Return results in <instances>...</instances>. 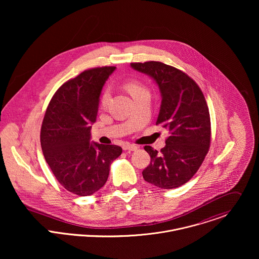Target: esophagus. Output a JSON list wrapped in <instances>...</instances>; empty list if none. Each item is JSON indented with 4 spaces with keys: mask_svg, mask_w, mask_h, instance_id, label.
<instances>
[{
    "mask_svg": "<svg viewBox=\"0 0 259 259\" xmlns=\"http://www.w3.org/2000/svg\"><path fill=\"white\" fill-rule=\"evenodd\" d=\"M123 150H126V151H134V150H137L138 147L135 146V145H130V144H125L123 145Z\"/></svg>",
    "mask_w": 259,
    "mask_h": 259,
    "instance_id": "obj_1",
    "label": "esophagus"
}]
</instances>
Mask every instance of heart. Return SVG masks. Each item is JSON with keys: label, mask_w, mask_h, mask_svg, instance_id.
<instances>
[{"label": "heart", "mask_w": 259, "mask_h": 259, "mask_svg": "<svg viewBox=\"0 0 259 259\" xmlns=\"http://www.w3.org/2000/svg\"><path fill=\"white\" fill-rule=\"evenodd\" d=\"M127 90L128 92L131 93V95L135 98L137 97L138 95H140L141 93H144V92H147L146 88L143 87L141 83L139 82H130L127 83ZM109 101H110V92L109 91H106L103 95V98H102V104L103 106H107L109 104Z\"/></svg>", "instance_id": "b5f03b06"}]
</instances>
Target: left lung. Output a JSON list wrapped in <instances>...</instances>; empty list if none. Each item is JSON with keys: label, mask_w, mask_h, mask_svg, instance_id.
Segmentation results:
<instances>
[{"label": "left lung", "mask_w": 259, "mask_h": 259, "mask_svg": "<svg viewBox=\"0 0 259 259\" xmlns=\"http://www.w3.org/2000/svg\"><path fill=\"white\" fill-rule=\"evenodd\" d=\"M131 67L157 84L161 105L156 124L169 133L160 152L145 147L150 163L143 177L163 189L182 186L198 170L210 145V117L204 96L191 77L174 67L160 62L133 63Z\"/></svg>", "instance_id": "8db88e82"}]
</instances>
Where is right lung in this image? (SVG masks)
I'll return each mask as SVG.
<instances>
[{"label": "right lung", "instance_id": "add662e5", "mask_svg": "<svg viewBox=\"0 0 259 259\" xmlns=\"http://www.w3.org/2000/svg\"><path fill=\"white\" fill-rule=\"evenodd\" d=\"M115 67L82 72L52 98L40 128L45 159L58 182L76 195H92L108 181L111 163L122 149L91 142L102 90Z\"/></svg>", "mask_w": 259, "mask_h": 259}]
</instances>
